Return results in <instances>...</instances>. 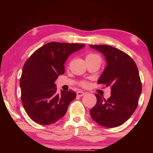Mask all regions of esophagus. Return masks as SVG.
Here are the masks:
<instances>
[{
	"label": "esophagus",
	"mask_w": 153,
	"mask_h": 153,
	"mask_svg": "<svg viewBox=\"0 0 153 153\" xmlns=\"http://www.w3.org/2000/svg\"><path fill=\"white\" fill-rule=\"evenodd\" d=\"M85 94V93L82 91H78L77 92V97H83Z\"/></svg>",
	"instance_id": "1"
}]
</instances>
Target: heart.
<instances>
[{
  "label": "heart",
  "mask_w": 153,
  "mask_h": 153,
  "mask_svg": "<svg viewBox=\"0 0 153 153\" xmlns=\"http://www.w3.org/2000/svg\"><path fill=\"white\" fill-rule=\"evenodd\" d=\"M98 56V55H96V54L90 53V54H88V55H87V56H86V59H88V58L94 57V56ZM82 85H83V86H86V82H83Z\"/></svg>",
  "instance_id": "b5f03b06"
}]
</instances>
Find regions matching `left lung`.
<instances>
[{"mask_svg":"<svg viewBox=\"0 0 153 153\" xmlns=\"http://www.w3.org/2000/svg\"><path fill=\"white\" fill-rule=\"evenodd\" d=\"M103 54L107 67L98 84L111 87V97L96 94L97 104L90 110L92 120L107 128L121 125L131 117L138 103L142 83L135 62L128 54L108 45H90Z\"/></svg>","mask_w":153,"mask_h":153,"instance_id":"obj_1","label":"left lung"}]
</instances>
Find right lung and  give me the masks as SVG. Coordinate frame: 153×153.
Masks as SVG:
<instances>
[{"mask_svg": "<svg viewBox=\"0 0 153 153\" xmlns=\"http://www.w3.org/2000/svg\"><path fill=\"white\" fill-rule=\"evenodd\" d=\"M84 46L51 42L37 49L25 61L20 78L21 98L27 114L35 122L50 125L65 115L76 93L69 90L57 94L55 82L64 74L68 56Z\"/></svg>", "mask_w": 153, "mask_h": 153, "instance_id": "right-lung-1", "label": "right lung"}]
</instances>
